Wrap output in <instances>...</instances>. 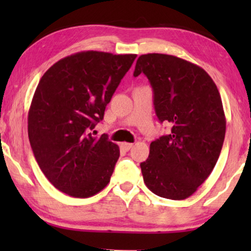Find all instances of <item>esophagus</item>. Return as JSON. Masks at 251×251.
Returning <instances> with one entry per match:
<instances>
[{
	"mask_svg": "<svg viewBox=\"0 0 251 251\" xmlns=\"http://www.w3.org/2000/svg\"><path fill=\"white\" fill-rule=\"evenodd\" d=\"M122 148L125 150V151H129V150L133 148V144H131V143H123L122 144Z\"/></svg>",
	"mask_w": 251,
	"mask_h": 251,
	"instance_id": "esophagus-1",
	"label": "esophagus"
}]
</instances>
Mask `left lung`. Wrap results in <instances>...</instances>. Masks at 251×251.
<instances>
[{
    "instance_id": "left-lung-1",
    "label": "left lung",
    "mask_w": 251,
    "mask_h": 251,
    "mask_svg": "<svg viewBox=\"0 0 251 251\" xmlns=\"http://www.w3.org/2000/svg\"><path fill=\"white\" fill-rule=\"evenodd\" d=\"M144 73L153 89L160 123L171 133L150 145L140 164L144 183L159 197L181 201L197 191L214 170L226 137V116L217 86L200 66L168 54L138 57L133 75Z\"/></svg>"
}]
</instances>
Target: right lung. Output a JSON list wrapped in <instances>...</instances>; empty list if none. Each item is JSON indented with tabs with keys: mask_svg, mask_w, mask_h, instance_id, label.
I'll return each instance as SVG.
<instances>
[{
	"mask_svg": "<svg viewBox=\"0 0 251 251\" xmlns=\"http://www.w3.org/2000/svg\"><path fill=\"white\" fill-rule=\"evenodd\" d=\"M135 57L80 51L54 63L40 80L28 112V137L43 175L63 194L87 198L109 183L119 146L91 131Z\"/></svg>",
	"mask_w": 251,
	"mask_h": 251,
	"instance_id": "add662e5",
	"label": "right lung"
}]
</instances>
